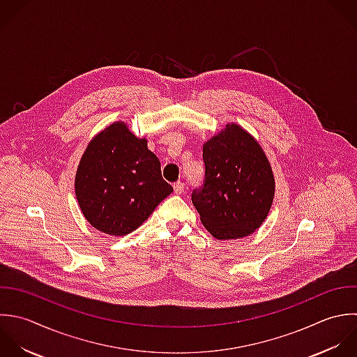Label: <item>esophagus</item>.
<instances>
[{
	"mask_svg": "<svg viewBox=\"0 0 357 357\" xmlns=\"http://www.w3.org/2000/svg\"><path fill=\"white\" fill-rule=\"evenodd\" d=\"M183 190H185V183H183V182H175V183H174V192H175L176 195L183 193Z\"/></svg>",
	"mask_w": 357,
	"mask_h": 357,
	"instance_id": "34e87169",
	"label": "esophagus"
}]
</instances>
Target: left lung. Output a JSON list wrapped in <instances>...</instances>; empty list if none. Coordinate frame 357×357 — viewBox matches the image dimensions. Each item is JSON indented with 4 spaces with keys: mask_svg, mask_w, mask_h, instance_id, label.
Returning <instances> with one entry per match:
<instances>
[{
    "mask_svg": "<svg viewBox=\"0 0 357 357\" xmlns=\"http://www.w3.org/2000/svg\"><path fill=\"white\" fill-rule=\"evenodd\" d=\"M204 183L192 203L204 228L220 241L249 236L266 221L275 195L271 164L260 143L241 125L203 144Z\"/></svg>",
    "mask_w": 357,
    "mask_h": 357,
    "instance_id": "8db88e82",
    "label": "left lung"
}]
</instances>
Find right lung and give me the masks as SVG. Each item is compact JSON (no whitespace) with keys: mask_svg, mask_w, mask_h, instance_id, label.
I'll use <instances>...</instances> for the list:
<instances>
[{"mask_svg":"<svg viewBox=\"0 0 357 357\" xmlns=\"http://www.w3.org/2000/svg\"><path fill=\"white\" fill-rule=\"evenodd\" d=\"M172 190L147 139L135 136L122 121L90 140L75 176L82 214L97 231L112 236L137 229Z\"/></svg>","mask_w":357,"mask_h":357,"instance_id":"1","label":"right lung"}]
</instances>
